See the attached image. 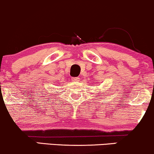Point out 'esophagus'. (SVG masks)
<instances>
[{
    "label": "esophagus",
    "instance_id": "34e87169",
    "mask_svg": "<svg viewBox=\"0 0 154 154\" xmlns=\"http://www.w3.org/2000/svg\"><path fill=\"white\" fill-rule=\"evenodd\" d=\"M79 80H80V78H79V77L72 78V81H79Z\"/></svg>",
    "mask_w": 154,
    "mask_h": 154
}]
</instances>
